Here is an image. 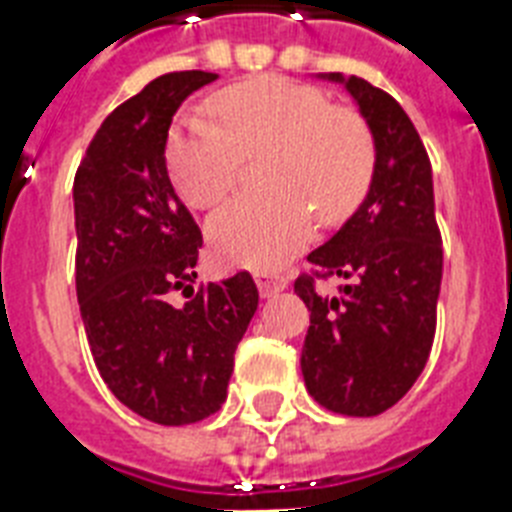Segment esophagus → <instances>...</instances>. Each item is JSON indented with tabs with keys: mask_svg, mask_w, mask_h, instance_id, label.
I'll list each match as a JSON object with an SVG mask.
<instances>
[{
	"mask_svg": "<svg viewBox=\"0 0 512 512\" xmlns=\"http://www.w3.org/2000/svg\"><path fill=\"white\" fill-rule=\"evenodd\" d=\"M286 284L289 281L284 276H257V289H260V297L263 299L276 297L278 292H284Z\"/></svg>",
	"mask_w": 512,
	"mask_h": 512,
	"instance_id": "1",
	"label": "esophagus"
}]
</instances>
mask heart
Listing matches in <instances>:
<instances>
[{"label": "heart", "mask_w": 512, "mask_h": 512, "mask_svg": "<svg viewBox=\"0 0 512 512\" xmlns=\"http://www.w3.org/2000/svg\"><path fill=\"white\" fill-rule=\"evenodd\" d=\"M223 128L184 118L168 136L165 165L186 205L215 207L234 191L242 157L268 155L260 184L215 213L207 239L220 263L249 270L284 268L313 236V213L339 223L371 186L373 139L360 115L331 107L323 91L263 76L218 91Z\"/></svg>", "instance_id": "b5f03b06"}]
</instances>
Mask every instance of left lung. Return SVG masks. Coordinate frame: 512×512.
<instances>
[{"instance_id":"8db88e82","label":"left lung","mask_w":512,"mask_h":512,"mask_svg":"<svg viewBox=\"0 0 512 512\" xmlns=\"http://www.w3.org/2000/svg\"><path fill=\"white\" fill-rule=\"evenodd\" d=\"M342 83L371 131L368 194L326 244L307 260L350 278L339 297L297 278L310 328L302 376L310 397L331 413L368 418L400 402L429 360L442 289V236L434 215L431 162L413 120L386 91L344 73Z\"/></svg>"}]
</instances>
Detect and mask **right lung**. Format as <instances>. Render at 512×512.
Returning <instances> with one entry per match:
<instances>
[{
	"instance_id": "right-lung-1",
	"label": "right lung",
	"mask_w": 512,
	"mask_h": 512,
	"mask_svg": "<svg viewBox=\"0 0 512 512\" xmlns=\"http://www.w3.org/2000/svg\"><path fill=\"white\" fill-rule=\"evenodd\" d=\"M218 73L149 81L112 110L76 181V294L107 389L160 426H186L226 402L236 347L257 310L249 273L194 292L202 234L173 191L165 144L173 115ZM184 288L190 302L169 305Z\"/></svg>"
}]
</instances>
